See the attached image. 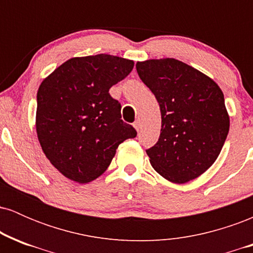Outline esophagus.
I'll list each match as a JSON object with an SVG mask.
<instances>
[{"label":"esophagus","mask_w":253,"mask_h":253,"mask_svg":"<svg viewBox=\"0 0 253 253\" xmlns=\"http://www.w3.org/2000/svg\"><path fill=\"white\" fill-rule=\"evenodd\" d=\"M133 126H134V128L136 129V132H139V130L141 129V121L140 120H136L134 124H133Z\"/></svg>","instance_id":"34e87169"}]
</instances>
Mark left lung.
I'll list each match as a JSON object with an SVG mask.
<instances>
[{"label":"left lung","mask_w":253,"mask_h":253,"mask_svg":"<svg viewBox=\"0 0 253 253\" xmlns=\"http://www.w3.org/2000/svg\"><path fill=\"white\" fill-rule=\"evenodd\" d=\"M135 68L161 107V135L146 150L151 165L172 183L197 178L216 161L228 134L221 89L207 75L173 58L138 62Z\"/></svg>","instance_id":"1"}]
</instances>
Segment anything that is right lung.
Instances as JSON below:
<instances>
[{"label": "right lung", "mask_w": 253, "mask_h": 253, "mask_svg": "<svg viewBox=\"0 0 253 253\" xmlns=\"http://www.w3.org/2000/svg\"><path fill=\"white\" fill-rule=\"evenodd\" d=\"M134 62L96 54L66 60L40 84L36 127L48 161L66 178L89 183L108 169L123 141L136 130L121 120V104L109 89Z\"/></svg>", "instance_id": "right-lung-1"}]
</instances>
